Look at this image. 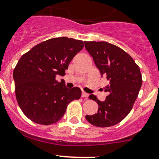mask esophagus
I'll return each instance as SVG.
<instances>
[{"label":"esophagus","instance_id":"esophagus-1","mask_svg":"<svg viewBox=\"0 0 159 159\" xmlns=\"http://www.w3.org/2000/svg\"><path fill=\"white\" fill-rule=\"evenodd\" d=\"M82 97H83V98H87L89 97V94L85 93V92H83V93H82Z\"/></svg>","mask_w":159,"mask_h":159}]
</instances>
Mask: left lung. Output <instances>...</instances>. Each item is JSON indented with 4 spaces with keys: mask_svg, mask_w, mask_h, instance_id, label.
I'll list each match as a JSON object with an SVG mask.
<instances>
[{
    "mask_svg": "<svg viewBox=\"0 0 159 159\" xmlns=\"http://www.w3.org/2000/svg\"><path fill=\"white\" fill-rule=\"evenodd\" d=\"M84 43L101 74L109 81L104 88L108 93L105 102L89 95L90 99L98 103V110L86 118L95 127H111L124 120L132 110L143 83L140 70L132 57L117 46L106 42Z\"/></svg>",
    "mask_w": 159,
    "mask_h": 159,
    "instance_id": "8db88e82",
    "label": "left lung"
}]
</instances>
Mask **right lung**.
<instances>
[{
    "label": "right lung",
    "instance_id": "obj_1",
    "mask_svg": "<svg viewBox=\"0 0 159 159\" xmlns=\"http://www.w3.org/2000/svg\"><path fill=\"white\" fill-rule=\"evenodd\" d=\"M84 47L83 42L67 37L46 40L25 53L13 70L18 105L30 120L42 125L62 118L68 104L80 99L78 87L67 89L56 80L64 76L74 56Z\"/></svg>",
    "mask_w": 159,
    "mask_h": 159
}]
</instances>
